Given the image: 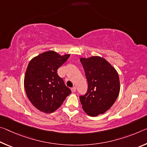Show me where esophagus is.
Returning a JSON list of instances; mask_svg holds the SVG:
<instances>
[{"label":"esophagus","instance_id":"esophagus-1","mask_svg":"<svg viewBox=\"0 0 147 147\" xmlns=\"http://www.w3.org/2000/svg\"><path fill=\"white\" fill-rule=\"evenodd\" d=\"M76 87H73V88H71V91H72V92H73V93H74V92L76 91Z\"/></svg>","mask_w":147,"mask_h":147}]
</instances>
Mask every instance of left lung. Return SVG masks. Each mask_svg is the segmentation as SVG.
Segmentation results:
<instances>
[{"instance_id": "obj_1", "label": "left lung", "mask_w": 147, "mask_h": 147, "mask_svg": "<svg viewBox=\"0 0 147 147\" xmlns=\"http://www.w3.org/2000/svg\"><path fill=\"white\" fill-rule=\"evenodd\" d=\"M88 88L80 96L84 111L91 117L102 114L113 106L120 91V82L115 68L99 56L80 58Z\"/></svg>"}]
</instances>
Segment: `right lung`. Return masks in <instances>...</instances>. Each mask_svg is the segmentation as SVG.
<instances>
[{
	"mask_svg": "<svg viewBox=\"0 0 147 147\" xmlns=\"http://www.w3.org/2000/svg\"><path fill=\"white\" fill-rule=\"evenodd\" d=\"M69 56L70 54L60 56L50 51L35 57L28 63L24 88L29 100L41 111L54 112L71 93L57 73Z\"/></svg>",
	"mask_w": 147,
	"mask_h": 147,
	"instance_id": "1",
	"label": "right lung"
}]
</instances>
